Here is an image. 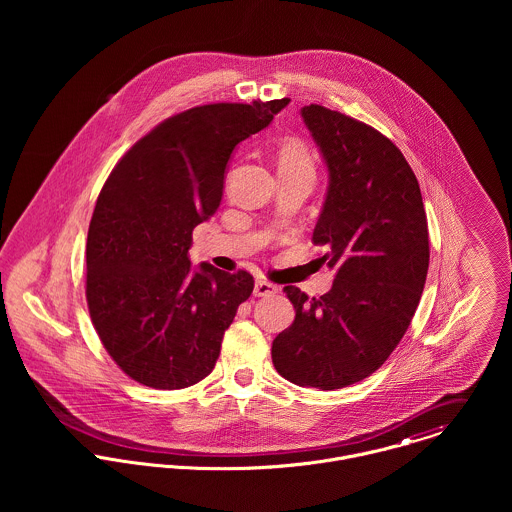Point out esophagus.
<instances>
[{"mask_svg":"<svg viewBox=\"0 0 512 512\" xmlns=\"http://www.w3.org/2000/svg\"><path fill=\"white\" fill-rule=\"evenodd\" d=\"M276 292H278V288L266 280H256V284H254V295H258V297L274 295Z\"/></svg>","mask_w":512,"mask_h":512,"instance_id":"obj_1","label":"esophagus"}]
</instances>
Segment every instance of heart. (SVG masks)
I'll use <instances>...</instances> for the list:
<instances>
[{
	"label": "heart",
	"instance_id": "obj_1",
	"mask_svg": "<svg viewBox=\"0 0 512 512\" xmlns=\"http://www.w3.org/2000/svg\"><path fill=\"white\" fill-rule=\"evenodd\" d=\"M278 163H280V173H301V171L315 173V161L309 149L297 140H288L282 144Z\"/></svg>",
	"mask_w": 512,
	"mask_h": 512
}]
</instances>
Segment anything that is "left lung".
<instances>
[{
    "label": "left lung",
    "mask_w": 512,
    "mask_h": 512,
    "mask_svg": "<svg viewBox=\"0 0 512 512\" xmlns=\"http://www.w3.org/2000/svg\"><path fill=\"white\" fill-rule=\"evenodd\" d=\"M301 118L329 169L311 240L337 274L321 297L284 288L295 319L272 363L297 386L335 390L370 376L404 337L428 276V220L418 179L386 136L319 104Z\"/></svg>",
    "instance_id": "1"
}]
</instances>
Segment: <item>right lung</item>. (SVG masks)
Returning <instances> with one entry per match:
<instances>
[{"mask_svg":"<svg viewBox=\"0 0 512 512\" xmlns=\"http://www.w3.org/2000/svg\"><path fill=\"white\" fill-rule=\"evenodd\" d=\"M290 100L207 104L155 126L106 179L86 240V301L114 363L136 382L177 390L203 380L254 278L203 262L193 228L219 209L232 149Z\"/></svg>","mask_w":512,"mask_h":512,"instance_id":"1","label":"right lung"}]
</instances>
